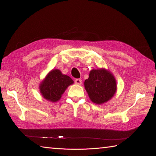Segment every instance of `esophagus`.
Wrapping results in <instances>:
<instances>
[{"label":"esophagus","mask_w":156,"mask_h":156,"mask_svg":"<svg viewBox=\"0 0 156 156\" xmlns=\"http://www.w3.org/2000/svg\"><path fill=\"white\" fill-rule=\"evenodd\" d=\"M75 84H81L82 80L80 79H75Z\"/></svg>","instance_id":"obj_1"}]
</instances>
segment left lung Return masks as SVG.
<instances>
[{
	"instance_id": "1",
	"label": "left lung",
	"mask_w": 156,
	"mask_h": 156,
	"mask_svg": "<svg viewBox=\"0 0 156 156\" xmlns=\"http://www.w3.org/2000/svg\"><path fill=\"white\" fill-rule=\"evenodd\" d=\"M84 84L90 99L98 105L111 100L116 91L115 77L104 68L91 70Z\"/></svg>"
}]
</instances>
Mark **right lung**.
Instances as JSON below:
<instances>
[{"label":"right lung","instance_id":"1","mask_svg":"<svg viewBox=\"0 0 156 156\" xmlns=\"http://www.w3.org/2000/svg\"><path fill=\"white\" fill-rule=\"evenodd\" d=\"M73 83V81L68 75L62 74L59 69H53L40 84V92L45 100L56 102Z\"/></svg>","mask_w":156,"mask_h":156}]
</instances>
